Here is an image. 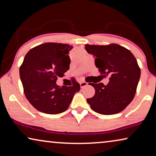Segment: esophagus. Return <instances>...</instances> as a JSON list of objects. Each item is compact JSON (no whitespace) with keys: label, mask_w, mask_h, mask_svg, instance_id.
Returning a JSON list of instances; mask_svg holds the SVG:
<instances>
[{"label":"esophagus","mask_w":156,"mask_h":156,"mask_svg":"<svg viewBox=\"0 0 156 156\" xmlns=\"http://www.w3.org/2000/svg\"><path fill=\"white\" fill-rule=\"evenodd\" d=\"M80 87L83 88V87H85V86H87V83L86 82H84V81H83V82H80Z\"/></svg>","instance_id":"esophagus-1"}]
</instances>
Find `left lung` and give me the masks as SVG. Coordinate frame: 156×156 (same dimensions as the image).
<instances>
[{
	"label": "left lung",
	"mask_w": 156,
	"mask_h": 156,
	"mask_svg": "<svg viewBox=\"0 0 156 156\" xmlns=\"http://www.w3.org/2000/svg\"><path fill=\"white\" fill-rule=\"evenodd\" d=\"M85 50L95 57V66L104 77H109L106 85L90 83L95 90L87 103L95 112L113 115L121 112L135 96L141 70L133 54L115 43L106 45L86 44Z\"/></svg>",
	"instance_id": "obj_1"
}]
</instances>
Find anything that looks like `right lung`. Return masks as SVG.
I'll use <instances>...</instances> for the list:
<instances>
[{"label":"right lung","mask_w":156,"mask_h":156,"mask_svg":"<svg viewBox=\"0 0 156 156\" xmlns=\"http://www.w3.org/2000/svg\"><path fill=\"white\" fill-rule=\"evenodd\" d=\"M72 49L69 44L45 43L31 49L20 68V76L28 101L41 112L58 114L66 110L76 92L78 82L72 86L56 84L69 69Z\"/></svg>","instance_id":"1"}]
</instances>
